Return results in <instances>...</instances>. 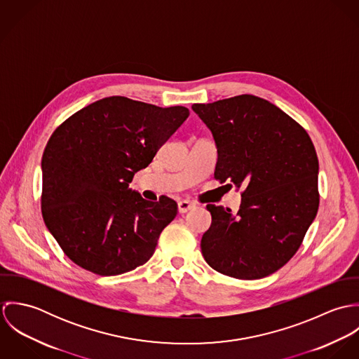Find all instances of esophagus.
I'll use <instances>...</instances> for the list:
<instances>
[{
  "instance_id": "1",
  "label": "esophagus",
  "mask_w": 359,
  "mask_h": 359,
  "mask_svg": "<svg viewBox=\"0 0 359 359\" xmlns=\"http://www.w3.org/2000/svg\"><path fill=\"white\" fill-rule=\"evenodd\" d=\"M194 207H195V205L191 203V202H188V201H181V202H178V211H180L181 214L188 212V211L192 210Z\"/></svg>"
}]
</instances>
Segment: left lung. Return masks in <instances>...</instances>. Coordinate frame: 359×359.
I'll return each mask as SVG.
<instances>
[{
    "instance_id": "left-lung-1",
    "label": "left lung",
    "mask_w": 359,
    "mask_h": 359,
    "mask_svg": "<svg viewBox=\"0 0 359 359\" xmlns=\"http://www.w3.org/2000/svg\"><path fill=\"white\" fill-rule=\"evenodd\" d=\"M192 109L215 141L214 178L243 188L236 215L207 205L211 225L202 255L212 269L236 279L268 276L296 255L318 212L313 144L296 120L255 95Z\"/></svg>"
}]
</instances>
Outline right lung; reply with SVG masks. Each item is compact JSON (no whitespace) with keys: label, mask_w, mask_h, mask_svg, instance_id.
<instances>
[{"label":"right lung","mask_w":359,"mask_h":359,"mask_svg":"<svg viewBox=\"0 0 359 359\" xmlns=\"http://www.w3.org/2000/svg\"><path fill=\"white\" fill-rule=\"evenodd\" d=\"M188 116L184 106L109 97L76 111L53 131L41 160V211L74 264L110 276L154 256L178 205L167 196L145 201L128 185Z\"/></svg>","instance_id":"obj_1"}]
</instances>
